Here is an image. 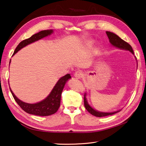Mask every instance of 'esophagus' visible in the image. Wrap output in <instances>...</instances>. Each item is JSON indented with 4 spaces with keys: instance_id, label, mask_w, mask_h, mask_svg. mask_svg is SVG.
Segmentation results:
<instances>
[{
    "instance_id": "34e87169",
    "label": "esophagus",
    "mask_w": 146,
    "mask_h": 146,
    "mask_svg": "<svg viewBox=\"0 0 146 146\" xmlns=\"http://www.w3.org/2000/svg\"><path fill=\"white\" fill-rule=\"evenodd\" d=\"M82 76H83V74H82L81 71H76L74 74L75 78H78V79H80V78H81L82 77Z\"/></svg>"
}]
</instances>
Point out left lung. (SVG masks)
<instances>
[{
  "mask_svg": "<svg viewBox=\"0 0 146 146\" xmlns=\"http://www.w3.org/2000/svg\"><path fill=\"white\" fill-rule=\"evenodd\" d=\"M106 34L109 38L110 43H111L113 46H115V47H118L119 48H122V49L130 50L132 54H134V51H133L132 47H131L130 44H128L127 42L124 41V40L120 39L118 35H117L113 33L110 32V31H106ZM86 94L85 93V94H84V106H85L86 109H87V111L89 112V113L92 114V115L96 116V117H105V116L114 115V114L117 113L118 112L120 111H118L113 112V113H102V112L97 111L96 110H94V109L92 108V107L88 105L87 99H86Z\"/></svg>",
  "mask_w": 146,
  "mask_h": 146,
  "instance_id": "left-lung-1",
  "label": "left lung"
}]
</instances>
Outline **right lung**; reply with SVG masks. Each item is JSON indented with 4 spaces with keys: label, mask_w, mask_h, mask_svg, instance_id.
Here are the masks:
<instances>
[{
    "label": "right lung",
    "mask_w": 146,
    "mask_h": 146,
    "mask_svg": "<svg viewBox=\"0 0 146 146\" xmlns=\"http://www.w3.org/2000/svg\"><path fill=\"white\" fill-rule=\"evenodd\" d=\"M52 33V30H51V29H50V30H43L33 35L32 36L28 38V39L23 40L17 46L14 52L13 55L14 54H16L19 50L24 47L25 46L29 45V44L33 43V42L36 41L37 40L41 39L48 35H50ZM70 78V75L68 74L65 75L64 76L60 78L57 83L56 84L55 86L52 89L51 92L47 97V98H45L41 102L35 103V104H29V103L23 102V101L16 98L14 93L12 92L11 89H10V90L16 103L25 112L29 114H31V115L38 116H48L55 113L58 111L59 107H60L61 94H62L63 88H64V86L67 80Z\"/></svg>",
    "instance_id": "1"
}]
</instances>
